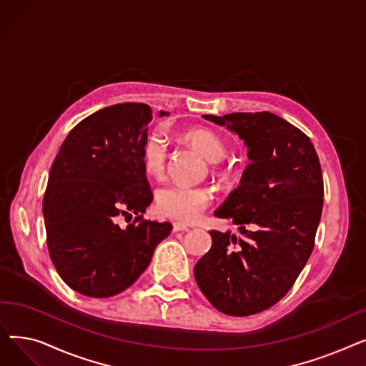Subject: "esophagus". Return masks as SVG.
Segmentation results:
<instances>
[{"label": "esophagus", "mask_w": 366, "mask_h": 366, "mask_svg": "<svg viewBox=\"0 0 366 366\" xmlns=\"http://www.w3.org/2000/svg\"><path fill=\"white\" fill-rule=\"evenodd\" d=\"M189 227L182 222H173V232H188Z\"/></svg>", "instance_id": "34e87169"}]
</instances>
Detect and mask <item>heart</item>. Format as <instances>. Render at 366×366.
Returning a JSON list of instances; mask_svg holds the SVG:
<instances>
[{
  "label": "heart",
  "instance_id": "1",
  "mask_svg": "<svg viewBox=\"0 0 366 366\" xmlns=\"http://www.w3.org/2000/svg\"><path fill=\"white\" fill-rule=\"evenodd\" d=\"M184 139L193 145L203 157L210 162H219L225 157L227 145L215 132L194 127L184 132ZM167 144L159 130L151 132L141 147V162L151 177H160L166 167ZM159 212L184 222H193L212 203V193L204 187L169 184L157 191Z\"/></svg>",
  "mask_w": 366,
  "mask_h": 366
}]
</instances>
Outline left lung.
I'll return each mask as SVG.
<instances>
[{
  "label": "left lung",
  "mask_w": 366,
  "mask_h": 366,
  "mask_svg": "<svg viewBox=\"0 0 366 366\" xmlns=\"http://www.w3.org/2000/svg\"><path fill=\"white\" fill-rule=\"evenodd\" d=\"M203 117L237 133L251 163L215 210L242 237L209 232L212 247L194 267L196 282L217 310L257 315L287 294L313 252L323 207L320 162L310 138L276 114Z\"/></svg>",
  "instance_id": "8db88e82"
}]
</instances>
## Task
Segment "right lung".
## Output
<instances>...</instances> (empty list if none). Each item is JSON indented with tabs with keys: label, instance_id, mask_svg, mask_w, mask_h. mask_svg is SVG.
Here are the masks:
<instances>
[{
	"label": "right lung",
	"instance_id": "add662e5",
	"mask_svg": "<svg viewBox=\"0 0 366 366\" xmlns=\"http://www.w3.org/2000/svg\"><path fill=\"white\" fill-rule=\"evenodd\" d=\"M151 108L126 102L76 124L51 164L43 199L51 262L71 290L107 298L145 272L170 222L142 219L152 191L141 162ZM166 112H160L164 115ZM137 215L122 229L120 214Z\"/></svg>",
	"mask_w": 366,
	"mask_h": 366
}]
</instances>
